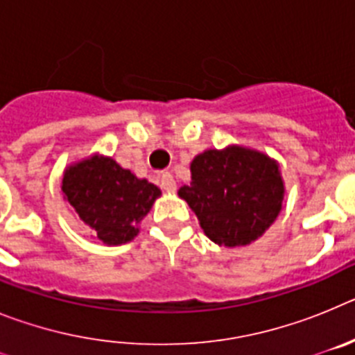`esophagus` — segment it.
<instances>
[{"mask_svg": "<svg viewBox=\"0 0 355 355\" xmlns=\"http://www.w3.org/2000/svg\"><path fill=\"white\" fill-rule=\"evenodd\" d=\"M159 187H162V190H165V192H175V180L172 178V174H163L162 180H159Z\"/></svg>", "mask_w": 355, "mask_h": 355, "instance_id": "esophagus-1", "label": "esophagus"}]
</instances>
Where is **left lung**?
<instances>
[{
	"mask_svg": "<svg viewBox=\"0 0 355 355\" xmlns=\"http://www.w3.org/2000/svg\"><path fill=\"white\" fill-rule=\"evenodd\" d=\"M192 181L180 197L206 236L224 247L249 245L277 218L284 197L279 163L240 146L208 149L190 163Z\"/></svg>",
	"mask_w": 355,
	"mask_h": 355,
	"instance_id": "left-lung-1",
	"label": "left lung"
}]
</instances>
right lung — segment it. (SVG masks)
Wrapping results in <instances>:
<instances>
[{"instance_id":"add662e5","label":"right lung","mask_w":355,"mask_h":355,"mask_svg":"<svg viewBox=\"0 0 355 355\" xmlns=\"http://www.w3.org/2000/svg\"><path fill=\"white\" fill-rule=\"evenodd\" d=\"M62 192L81 220L106 245L128 243L162 196L156 184L139 180L115 159L94 155L65 168Z\"/></svg>"}]
</instances>
